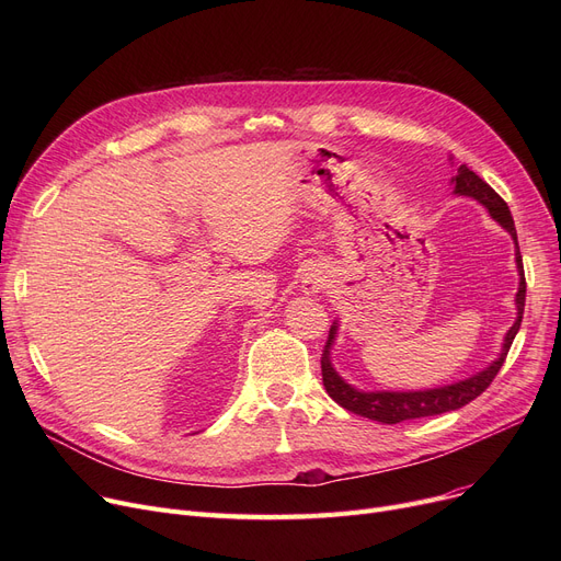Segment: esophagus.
<instances>
[{"label": "esophagus", "instance_id": "1", "mask_svg": "<svg viewBox=\"0 0 561 561\" xmlns=\"http://www.w3.org/2000/svg\"><path fill=\"white\" fill-rule=\"evenodd\" d=\"M302 288L305 293H320V288H325V279H322L318 273H307L302 277Z\"/></svg>", "mask_w": 561, "mask_h": 561}]
</instances>
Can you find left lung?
<instances>
[{
    "label": "left lung",
    "mask_w": 561,
    "mask_h": 561,
    "mask_svg": "<svg viewBox=\"0 0 561 561\" xmlns=\"http://www.w3.org/2000/svg\"><path fill=\"white\" fill-rule=\"evenodd\" d=\"M453 184H455V195H466V197L478 199L482 206H486V211L491 214V218L495 222H500V227H505L514 239L516 268H518V277H520L518 279V293H516V320H514V325L505 334V343H503V350H500L497 359L491 366H486L484 370L470 375L468 379H461V381H455V385H446V387H438V389H425V391H359L352 385H347V381L332 366L330 352H332L336 330H339V322H334L332 330H330L328 345H325V350H322V357H320L322 385H325L328 396L336 404H341L343 409L352 411V414L377 421V423H385V425H396V423H402V421L438 416V414H446V411L461 409L463 404H468L470 400H476L478 396H482L491 387V381L495 379L497 370L503 368V364L507 359V352L514 343V336L520 330L523 309H525V273H523V256H520V250H518L516 227H514V218H512L510 206L484 180H480V176L466 165L457 168V174L453 176Z\"/></svg>",
    "instance_id": "1"
}]
</instances>
